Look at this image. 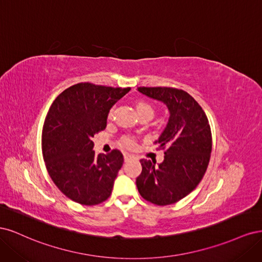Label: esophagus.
I'll use <instances>...</instances> for the list:
<instances>
[{
    "label": "esophagus",
    "instance_id": "34e87169",
    "mask_svg": "<svg viewBox=\"0 0 262 262\" xmlns=\"http://www.w3.org/2000/svg\"><path fill=\"white\" fill-rule=\"evenodd\" d=\"M123 157H124V161L126 162V161H129L130 158H132L133 156L130 155V154H128V153H124V154H123Z\"/></svg>",
    "mask_w": 262,
    "mask_h": 262
}]
</instances>
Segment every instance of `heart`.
Segmentation results:
<instances>
[{
  "label": "heart",
  "mask_w": 262,
  "mask_h": 262,
  "mask_svg": "<svg viewBox=\"0 0 262 262\" xmlns=\"http://www.w3.org/2000/svg\"><path fill=\"white\" fill-rule=\"evenodd\" d=\"M137 110H138V114H144V113H147V114H150L153 116V107L150 106L149 104H147V102H144V101H139L137 104ZM113 113H114V109H110V112L108 114V118H112L113 117ZM121 145L124 146V147H128V148H132L134 147V145H136V142H134V140L130 137H124L122 140H121Z\"/></svg>",
  "instance_id": "heart-1"
}]
</instances>
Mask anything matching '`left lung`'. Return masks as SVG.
<instances>
[{
  "label": "left lung",
  "instance_id": "left-lung-1",
  "mask_svg": "<svg viewBox=\"0 0 262 262\" xmlns=\"http://www.w3.org/2000/svg\"><path fill=\"white\" fill-rule=\"evenodd\" d=\"M147 97L167 106L169 119L156 141L164 149L163 163L141 160L137 178L140 194L156 205L176 203L203 178L210 162L212 134L208 117L192 96L172 87H138Z\"/></svg>",
  "mask_w": 262,
  "mask_h": 262
}]
</instances>
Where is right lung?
<instances>
[{
    "instance_id": "1",
    "label": "right lung",
    "mask_w": 262,
    "mask_h": 262,
    "mask_svg": "<svg viewBox=\"0 0 262 262\" xmlns=\"http://www.w3.org/2000/svg\"><path fill=\"white\" fill-rule=\"evenodd\" d=\"M130 90L78 83L63 91L47 114L46 167L60 191L76 203L96 205L112 194L123 155L118 149L96 155L92 138L106 129L110 108Z\"/></svg>"
}]
</instances>
